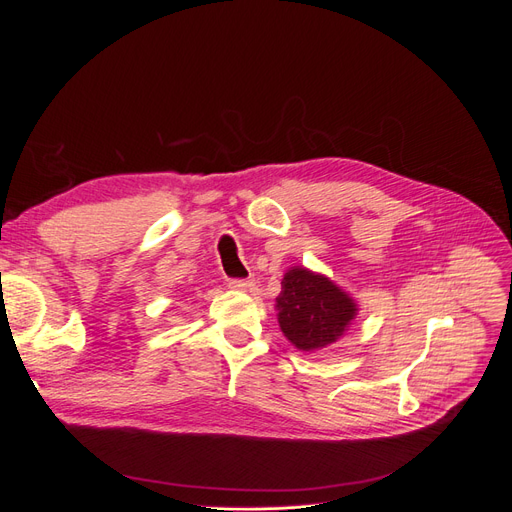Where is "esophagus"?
Masks as SVG:
<instances>
[{"label":"esophagus","instance_id":"34e87169","mask_svg":"<svg viewBox=\"0 0 512 512\" xmlns=\"http://www.w3.org/2000/svg\"><path fill=\"white\" fill-rule=\"evenodd\" d=\"M252 286V282L250 280H228V288H232V290H241V292H245L247 288Z\"/></svg>","mask_w":512,"mask_h":512}]
</instances>
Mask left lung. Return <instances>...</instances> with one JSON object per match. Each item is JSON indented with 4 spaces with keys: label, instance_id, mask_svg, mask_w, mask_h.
<instances>
[{
    "label": "left lung",
    "instance_id": "left-lung-1",
    "mask_svg": "<svg viewBox=\"0 0 512 512\" xmlns=\"http://www.w3.org/2000/svg\"><path fill=\"white\" fill-rule=\"evenodd\" d=\"M277 322L288 342L303 352H316L342 337L359 307L329 277L292 267L275 299Z\"/></svg>",
    "mask_w": 512,
    "mask_h": 512
}]
</instances>
